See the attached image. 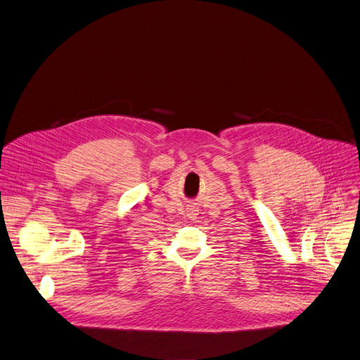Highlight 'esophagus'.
<instances>
[{
    "label": "esophagus",
    "instance_id": "esophagus-1",
    "mask_svg": "<svg viewBox=\"0 0 360 360\" xmlns=\"http://www.w3.org/2000/svg\"><path fill=\"white\" fill-rule=\"evenodd\" d=\"M197 214H198V213H197V210H194V209H193V210H188V217H190L191 220H195V219H197Z\"/></svg>",
    "mask_w": 360,
    "mask_h": 360
}]
</instances>
